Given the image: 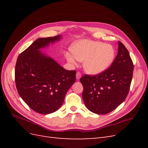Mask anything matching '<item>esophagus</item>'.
<instances>
[{
	"instance_id": "esophagus-1",
	"label": "esophagus",
	"mask_w": 148,
	"mask_h": 148,
	"mask_svg": "<svg viewBox=\"0 0 148 148\" xmlns=\"http://www.w3.org/2000/svg\"><path fill=\"white\" fill-rule=\"evenodd\" d=\"M81 77H82V74H81V73L79 72V71H77V74H76V78H77V79L78 80H79Z\"/></svg>"
}]
</instances>
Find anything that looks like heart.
<instances>
[{
  "label": "heart",
  "instance_id": "1",
  "mask_svg": "<svg viewBox=\"0 0 148 148\" xmlns=\"http://www.w3.org/2000/svg\"><path fill=\"white\" fill-rule=\"evenodd\" d=\"M72 55L66 54V59L72 65L77 61L83 62L88 73L97 75L105 71L112 63L115 55L114 47L108 44L84 39L75 43L71 47Z\"/></svg>",
  "mask_w": 148,
  "mask_h": 148
}]
</instances>
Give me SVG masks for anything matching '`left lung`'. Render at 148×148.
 I'll use <instances>...</instances> for the list:
<instances>
[{"mask_svg":"<svg viewBox=\"0 0 148 148\" xmlns=\"http://www.w3.org/2000/svg\"><path fill=\"white\" fill-rule=\"evenodd\" d=\"M117 57L109 69L96 75L80 79L82 97L88 110L97 114L113 111L126 99L133 77V64L123 44L118 41Z\"/></svg>","mask_w":148,"mask_h":148,"instance_id":"left-lung-1","label":"left lung"}]
</instances>
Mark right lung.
I'll use <instances>...</instances> for the list:
<instances>
[{
	"mask_svg": "<svg viewBox=\"0 0 148 148\" xmlns=\"http://www.w3.org/2000/svg\"><path fill=\"white\" fill-rule=\"evenodd\" d=\"M60 39V35L39 38L16 60L15 78L18 92L31 109L41 114L59 109L76 80L75 70H65L39 51Z\"/></svg>",
	"mask_w": 148,
	"mask_h": 148,
	"instance_id": "obj_1",
	"label": "right lung"
}]
</instances>
